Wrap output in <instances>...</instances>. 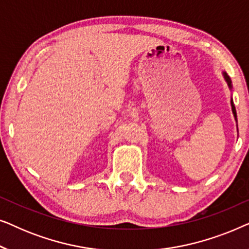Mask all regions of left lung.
<instances>
[{"instance_id":"8db88e82","label":"left lung","mask_w":249,"mask_h":249,"mask_svg":"<svg viewBox=\"0 0 249 249\" xmlns=\"http://www.w3.org/2000/svg\"><path fill=\"white\" fill-rule=\"evenodd\" d=\"M224 74V78H226V80H227V83H228V85H229V87H231V80H230V78L228 77V74L224 72L223 73ZM231 107H232V112H233V115H234V118H236V120H237V113H236V107H234V105H233V102H232V100H231Z\"/></svg>"}]
</instances>
